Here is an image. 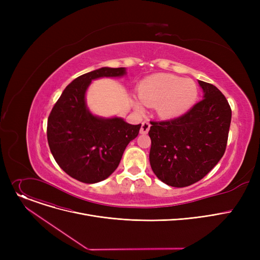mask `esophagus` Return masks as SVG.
Instances as JSON below:
<instances>
[{
    "label": "esophagus",
    "instance_id": "34e87169",
    "mask_svg": "<svg viewBox=\"0 0 260 260\" xmlns=\"http://www.w3.org/2000/svg\"><path fill=\"white\" fill-rule=\"evenodd\" d=\"M149 127H151V123L148 121H143L141 124V128H140V133L141 134H147L149 131Z\"/></svg>",
    "mask_w": 260,
    "mask_h": 260
}]
</instances>
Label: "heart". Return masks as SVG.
<instances>
[{
  "mask_svg": "<svg viewBox=\"0 0 260 260\" xmlns=\"http://www.w3.org/2000/svg\"><path fill=\"white\" fill-rule=\"evenodd\" d=\"M140 100L148 106L157 105V112L163 118H175L192 107L198 97V87L193 80L170 74H157L144 79L138 85ZM138 112L143 107L135 103Z\"/></svg>",
  "mask_w": 260,
  "mask_h": 260,
  "instance_id": "obj_1",
  "label": "heart"
}]
</instances>
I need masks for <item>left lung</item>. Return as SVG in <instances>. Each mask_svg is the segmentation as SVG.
<instances>
[{
    "label": "left lung",
    "mask_w": 260,
    "mask_h": 260,
    "mask_svg": "<svg viewBox=\"0 0 260 260\" xmlns=\"http://www.w3.org/2000/svg\"><path fill=\"white\" fill-rule=\"evenodd\" d=\"M204 98L184 115L151 121L149 162L158 178L184 187L201 180L222 158L228 143L232 111L222 92L199 81Z\"/></svg>",
    "instance_id": "left-lung-1"
}]
</instances>
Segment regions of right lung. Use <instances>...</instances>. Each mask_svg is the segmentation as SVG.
Listing matches in <instances>:
<instances>
[{"instance_id":"add662e5","label":"right lung","mask_w":260,"mask_h":260,"mask_svg":"<svg viewBox=\"0 0 260 260\" xmlns=\"http://www.w3.org/2000/svg\"><path fill=\"white\" fill-rule=\"evenodd\" d=\"M124 74V67H102L76 78L49 114L50 152L59 167L81 182L106 179L118 168L127 144L139 134L141 124L132 125L121 118H98L89 113L85 104V91L91 80Z\"/></svg>"}]
</instances>
